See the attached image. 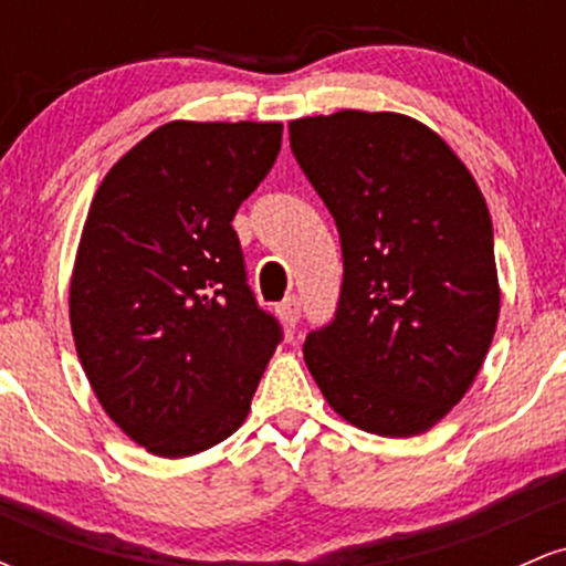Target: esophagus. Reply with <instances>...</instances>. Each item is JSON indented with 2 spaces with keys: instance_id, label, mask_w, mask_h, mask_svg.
I'll return each instance as SVG.
<instances>
[{
  "instance_id": "esophagus-1",
  "label": "esophagus",
  "mask_w": 566,
  "mask_h": 566,
  "mask_svg": "<svg viewBox=\"0 0 566 566\" xmlns=\"http://www.w3.org/2000/svg\"><path fill=\"white\" fill-rule=\"evenodd\" d=\"M279 316H282V322L287 324V327H295L297 319H301V301H297V295L284 297V301L279 303Z\"/></svg>"
}]
</instances>
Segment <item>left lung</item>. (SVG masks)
<instances>
[{
	"label": "left lung",
	"mask_w": 566,
	"mask_h": 566,
	"mask_svg": "<svg viewBox=\"0 0 566 566\" xmlns=\"http://www.w3.org/2000/svg\"><path fill=\"white\" fill-rule=\"evenodd\" d=\"M297 165L335 218V319L303 356L329 407L415 437L463 399L500 314L495 242L473 175L433 129L391 112L290 122Z\"/></svg>",
	"instance_id": "1"
}]
</instances>
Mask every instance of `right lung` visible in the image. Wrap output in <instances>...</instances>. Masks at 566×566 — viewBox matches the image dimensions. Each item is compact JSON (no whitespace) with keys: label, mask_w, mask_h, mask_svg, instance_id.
<instances>
[{"label":"right lung","mask_w":566,"mask_h":566,"mask_svg":"<svg viewBox=\"0 0 566 566\" xmlns=\"http://www.w3.org/2000/svg\"><path fill=\"white\" fill-rule=\"evenodd\" d=\"M279 148V122H167L90 205L69 290L76 354L108 418L159 458L229 439L282 340L231 226Z\"/></svg>","instance_id":"add662e5"}]
</instances>
